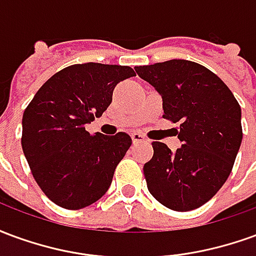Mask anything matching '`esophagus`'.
Wrapping results in <instances>:
<instances>
[{
	"mask_svg": "<svg viewBox=\"0 0 256 256\" xmlns=\"http://www.w3.org/2000/svg\"><path fill=\"white\" fill-rule=\"evenodd\" d=\"M132 140H133L134 144H140V142H146V138H145V136H142L141 133H133V134H132Z\"/></svg>",
	"mask_w": 256,
	"mask_h": 256,
	"instance_id": "34e87169",
	"label": "esophagus"
}]
</instances>
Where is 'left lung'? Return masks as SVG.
Returning a JSON list of instances; mask_svg holds the SVG:
<instances>
[{
  "mask_svg": "<svg viewBox=\"0 0 256 256\" xmlns=\"http://www.w3.org/2000/svg\"><path fill=\"white\" fill-rule=\"evenodd\" d=\"M136 71L162 94L163 118L181 122L177 152L152 142L154 156L144 164L148 190L174 211L198 208L233 168L242 140L240 104L220 76L194 62L174 58Z\"/></svg>",
  "mask_w": 256,
  "mask_h": 256,
  "instance_id": "left-lung-1",
  "label": "left lung"
}]
</instances>
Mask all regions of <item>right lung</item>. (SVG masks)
<instances>
[{
	"mask_svg": "<svg viewBox=\"0 0 256 256\" xmlns=\"http://www.w3.org/2000/svg\"><path fill=\"white\" fill-rule=\"evenodd\" d=\"M130 76L136 72L128 66H68L42 84L24 110L22 148L38 186L54 204L84 208L110 188L132 138L90 134L84 124L102 115L116 84Z\"/></svg>",
	"mask_w": 256,
	"mask_h": 256,
	"instance_id": "add662e5",
	"label": "right lung"
}]
</instances>
